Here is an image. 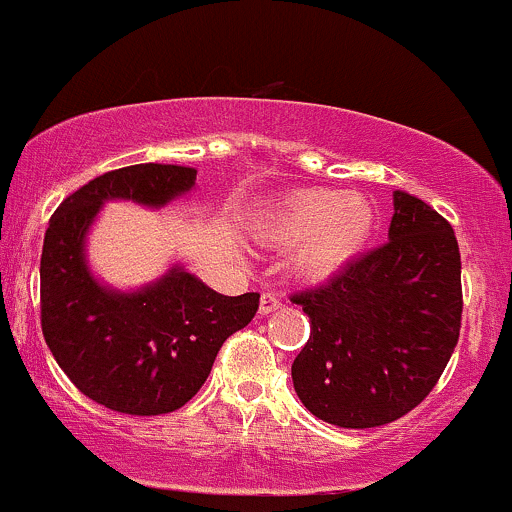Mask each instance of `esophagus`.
I'll return each instance as SVG.
<instances>
[{
	"label": "esophagus",
	"instance_id": "1",
	"mask_svg": "<svg viewBox=\"0 0 512 512\" xmlns=\"http://www.w3.org/2000/svg\"><path fill=\"white\" fill-rule=\"evenodd\" d=\"M282 306V299H279L277 294H262V299H260V313L262 316H267V313H272V311H277V308Z\"/></svg>",
	"mask_w": 512,
	"mask_h": 512
}]
</instances>
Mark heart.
I'll return each mask as SVG.
<instances>
[{
  "instance_id": "b5f03b06",
  "label": "heart",
  "mask_w": 512,
  "mask_h": 512,
  "mask_svg": "<svg viewBox=\"0 0 512 512\" xmlns=\"http://www.w3.org/2000/svg\"><path fill=\"white\" fill-rule=\"evenodd\" d=\"M376 226L372 201L338 189H299L284 196L262 221L269 243L296 245L301 277L323 282L367 245Z\"/></svg>"
}]
</instances>
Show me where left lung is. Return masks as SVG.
Masks as SVG:
<instances>
[{
  "label": "left lung",
  "instance_id": "left-lung-1",
  "mask_svg": "<svg viewBox=\"0 0 512 512\" xmlns=\"http://www.w3.org/2000/svg\"><path fill=\"white\" fill-rule=\"evenodd\" d=\"M311 338L291 364L301 403L338 428H379L435 389L462 328V260L432 206L393 192L389 243L291 296Z\"/></svg>",
  "mask_w": 512,
  "mask_h": 512
}]
</instances>
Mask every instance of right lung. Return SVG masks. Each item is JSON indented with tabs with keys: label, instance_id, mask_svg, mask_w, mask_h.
Masks as SVG:
<instances>
[{
	"label": "right lung",
	"instance_id": "add662e5",
	"mask_svg": "<svg viewBox=\"0 0 512 512\" xmlns=\"http://www.w3.org/2000/svg\"><path fill=\"white\" fill-rule=\"evenodd\" d=\"M179 165L121 167L94 177L50 216L41 252V328L67 379L116 413L182 408L211 374L230 335L255 318L260 294L223 296L174 267L136 294L104 289L84 262V235L101 204L165 206L194 187Z\"/></svg>",
	"mask_w": 512,
	"mask_h": 512
}]
</instances>
